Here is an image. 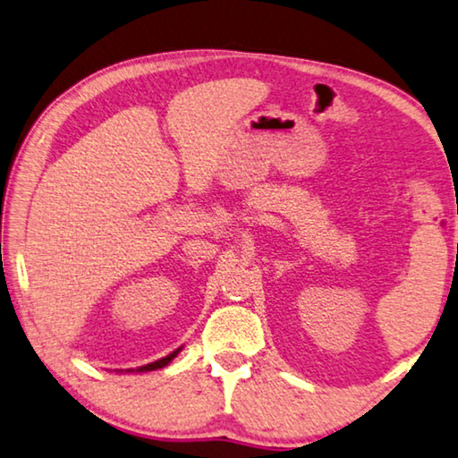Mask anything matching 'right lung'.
<instances>
[{
    "mask_svg": "<svg viewBox=\"0 0 458 458\" xmlns=\"http://www.w3.org/2000/svg\"><path fill=\"white\" fill-rule=\"evenodd\" d=\"M179 351H181V348H177V351H173L171 354H166V357H165V359H161V360L150 362V365H144V367H138V369H136V373H142V371H155V369H163L165 365H169V362L177 357ZM128 371H134V369H128Z\"/></svg>",
    "mask_w": 458,
    "mask_h": 458,
    "instance_id": "1",
    "label": "right lung"
}]
</instances>
